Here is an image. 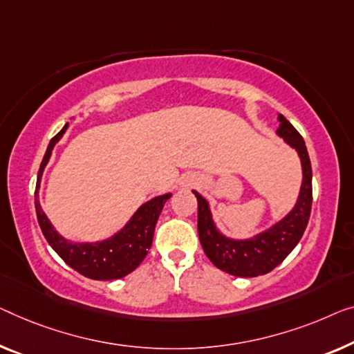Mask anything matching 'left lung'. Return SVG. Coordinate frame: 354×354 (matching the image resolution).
<instances>
[{"mask_svg": "<svg viewBox=\"0 0 354 354\" xmlns=\"http://www.w3.org/2000/svg\"><path fill=\"white\" fill-rule=\"evenodd\" d=\"M277 135L297 152L302 167V184L294 207L281 219L250 239H230L216 225L209 202L192 191L198 202V239L205 254L219 270L234 277L252 278L272 272L289 256L302 239L312 211V163L305 141L291 122L278 114Z\"/></svg>", "mask_w": 354, "mask_h": 354, "instance_id": "obj_1", "label": "left lung"}]
</instances>
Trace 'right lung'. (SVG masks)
I'll use <instances>...</instances> for the list:
<instances>
[{
    "label": "right lung",
    "mask_w": 354,
    "mask_h": 354,
    "mask_svg": "<svg viewBox=\"0 0 354 354\" xmlns=\"http://www.w3.org/2000/svg\"><path fill=\"white\" fill-rule=\"evenodd\" d=\"M68 129V124L50 140L44 159L41 162L38 183H36V195L35 207L38 223L41 225L42 234H44L47 243L54 251L65 261L71 268L81 275L100 279V281H108V279L124 278L135 270L151 250L152 239H154V230L157 219H159L160 211L171 194L157 195V197L147 200L141 207L131 214L127 223L115 230L113 235L97 241H73L59 234L54 227L50 219L47 218L39 203V187L44 168L50 160L52 151L55 145L62 140Z\"/></svg>",
    "instance_id": "obj_1"
}]
</instances>
